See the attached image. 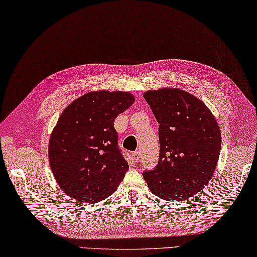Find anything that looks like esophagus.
I'll list each match as a JSON object with an SVG mask.
<instances>
[{
    "label": "esophagus",
    "mask_w": 257,
    "mask_h": 257,
    "mask_svg": "<svg viewBox=\"0 0 257 257\" xmlns=\"http://www.w3.org/2000/svg\"><path fill=\"white\" fill-rule=\"evenodd\" d=\"M132 158H133L134 162H139V161H140V154H139L138 151H136V153L132 154Z\"/></svg>",
    "instance_id": "esophagus-1"
}]
</instances>
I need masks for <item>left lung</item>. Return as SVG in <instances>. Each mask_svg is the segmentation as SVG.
I'll list each match as a JSON object with an SVG mask.
<instances>
[{"mask_svg": "<svg viewBox=\"0 0 257 257\" xmlns=\"http://www.w3.org/2000/svg\"><path fill=\"white\" fill-rule=\"evenodd\" d=\"M159 124V162L144 178L155 195L186 200L212 179L221 150L217 120L203 101L180 89L147 91Z\"/></svg>", "mask_w": 257, "mask_h": 257, "instance_id": "8db88e82", "label": "left lung"}]
</instances>
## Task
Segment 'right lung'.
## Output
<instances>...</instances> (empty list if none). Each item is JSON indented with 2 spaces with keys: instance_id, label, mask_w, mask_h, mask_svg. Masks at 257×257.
Here are the masks:
<instances>
[{
  "instance_id": "1",
  "label": "right lung",
  "mask_w": 257,
  "mask_h": 257,
  "mask_svg": "<svg viewBox=\"0 0 257 257\" xmlns=\"http://www.w3.org/2000/svg\"><path fill=\"white\" fill-rule=\"evenodd\" d=\"M134 100L130 92L92 91L62 111L49 140V163L71 198L101 201L123 181L128 165L117 147L113 121Z\"/></svg>"
}]
</instances>
